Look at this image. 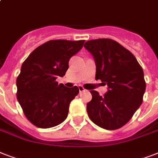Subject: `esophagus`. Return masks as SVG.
I'll return each mask as SVG.
<instances>
[{"mask_svg":"<svg viewBox=\"0 0 158 158\" xmlns=\"http://www.w3.org/2000/svg\"><path fill=\"white\" fill-rule=\"evenodd\" d=\"M79 92L81 93V92L85 91V89H84V88L83 86H81V85H79Z\"/></svg>","mask_w":158,"mask_h":158,"instance_id":"34e87169","label":"esophagus"}]
</instances>
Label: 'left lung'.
<instances>
[{
  "label": "left lung",
  "mask_w": 158,
  "mask_h": 158,
  "mask_svg": "<svg viewBox=\"0 0 158 158\" xmlns=\"http://www.w3.org/2000/svg\"><path fill=\"white\" fill-rule=\"evenodd\" d=\"M84 48L94 56L95 79L108 87L104 96L90 91L93 98L87 104L88 115L99 127L120 129L143 102L146 83L142 67L130 51L112 39L89 40Z\"/></svg>",
  "instance_id": "1"
}]
</instances>
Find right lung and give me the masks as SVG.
Instances as JSON below:
<instances>
[{
	"mask_svg": "<svg viewBox=\"0 0 158 158\" xmlns=\"http://www.w3.org/2000/svg\"><path fill=\"white\" fill-rule=\"evenodd\" d=\"M84 42L48 41L23 61L16 79L17 99L27 119L37 127H54L66 119L79 88H67L56 79L65 74L69 59L81 50Z\"/></svg>",
	"mask_w": 158,
	"mask_h": 158,
	"instance_id": "add662e5",
	"label": "right lung"
}]
</instances>
